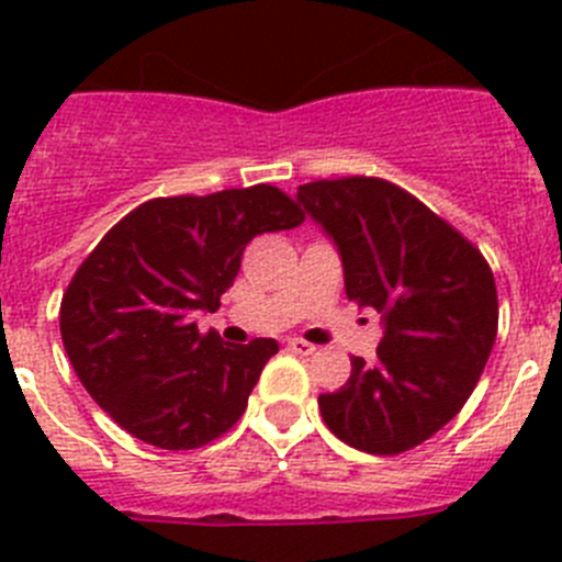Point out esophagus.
Masks as SVG:
<instances>
[{"mask_svg":"<svg viewBox=\"0 0 562 562\" xmlns=\"http://www.w3.org/2000/svg\"><path fill=\"white\" fill-rule=\"evenodd\" d=\"M286 346H290V351H295V355H304V357L315 355V351H317L315 342H306V340H301V337H292Z\"/></svg>","mask_w":562,"mask_h":562,"instance_id":"obj_1","label":"esophagus"}]
</instances>
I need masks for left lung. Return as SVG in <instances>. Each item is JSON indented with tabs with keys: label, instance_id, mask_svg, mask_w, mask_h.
Here are the masks:
<instances>
[{
	"label": "left lung",
	"instance_id": "left-lung-1",
	"mask_svg": "<svg viewBox=\"0 0 562 562\" xmlns=\"http://www.w3.org/2000/svg\"><path fill=\"white\" fill-rule=\"evenodd\" d=\"M342 261L346 295L382 315L376 360L351 357V376L321 394V416L362 453L416 448L461 411L498 331L486 258L408 191L376 177L297 188Z\"/></svg>",
	"mask_w": 562,
	"mask_h": 562
}]
</instances>
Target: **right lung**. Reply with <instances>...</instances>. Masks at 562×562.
Instances as JSON below:
<instances>
[{
	"instance_id": "1",
	"label": "right lung",
	"mask_w": 562,
	"mask_h": 562,
	"mask_svg": "<svg viewBox=\"0 0 562 562\" xmlns=\"http://www.w3.org/2000/svg\"><path fill=\"white\" fill-rule=\"evenodd\" d=\"M304 211L272 186L160 196L123 216L61 297V340L89 396L134 439L193 450L245 414L278 342L227 346L193 315L216 312L258 233Z\"/></svg>"
}]
</instances>
